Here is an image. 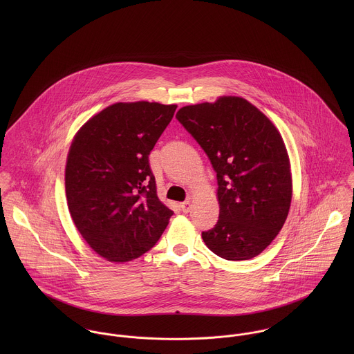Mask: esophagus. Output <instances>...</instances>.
Returning a JSON list of instances; mask_svg holds the SVG:
<instances>
[{"mask_svg": "<svg viewBox=\"0 0 354 354\" xmlns=\"http://www.w3.org/2000/svg\"><path fill=\"white\" fill-rule=\"evenodd\" d=\"M191 207H192L191 202H184L180 204V208H181V211H183V212H185V214L191 211Z\"/></svg>", "mask_w": 354, "mask_h": 354, "instance_id": "1", "label": "esophagus"}]
</instances>
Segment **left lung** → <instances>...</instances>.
Wrapping results in <instances>:
<instances>
[{"mask_svg": "<svg viewBox=\"0 0 354 354\" xmlns=\"http://www.w3.org/2000/svg\"><path fill=\"white\" fill-rule=\"evenodd\" d=\"M176 118L216 173L219 219L203 241L226 260L252 259L277 237L290 208V162L281 133L240 97L184 106Z\"/></svg>", "mask_w": 354, "mask_h": 354, "instance_id": "left-lung-1", "label": "left lung"}]
</instances>
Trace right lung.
I'll use <instances>...</instances> for the list:
<instances>
[{
	"label": "right lung",
	"mask_w": 354,
	"mask_h": 354,
	"mask_svg": "<svg viewBox=\"0 0 354 354\" xmlns=\"http://www.w3.org/2000/svg\"><path fill=\"white\" fill-rule=\"evenodd\" d=\"M176 104L114 103L76 133L65 167L71 216L87 244L109 261L150 251L173 211L156 196L149 155Z\"/></svg>",
	"instance_id": "1"
}]
</instances>
